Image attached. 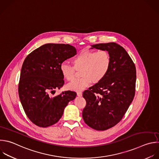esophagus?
Wrapping results in <instances>:
<instances>
[{"mask_svg":"<svg viewBox=\"0 0 159 159\" xmlns=\"http://www.w3.org/2000/svg\"><path fill=\"white\" fill-rule=\"evenodd\" d=\"M77 95H78L79 97H81L82 95V91H78V92H77Z\"/></svg>","mask_w":159,"mask_h":159,"instance_id":"34e87169","label":"esophagus"}]
</instances>
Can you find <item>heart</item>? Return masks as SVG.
<instances>
[{
    "label": "heart",
    "mask_w": 159,
    "mask_h": 159,
    "mask_svg": "<svg viewBox=\"0 0 159 159\" xmlns=\"http://www.w3.org/2000/svg\"><path fill=\"white\" fill-rule=\"evenodd\" d=\"M111 62V56L107 50H83L72 59L73 66L64 62L60 70L63 77L68 81L74 80L76 70H80L82 77L67 85L70 90L80 91L92 82L96 84L102 80L110 70Z\"/></svg>",
    "instance_id": "obj_1"
}]
</instances>
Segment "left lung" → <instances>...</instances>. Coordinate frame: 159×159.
<instances>
[{
  "label": "left lung",
  "instance_id": "obj_1",
  "mask_svg": "<svg viewBox=\"0 0 159 159\" xmlns=\"http://www.w3.org/2000/svg\"><path fill=\"white\" fill-rule=\"evenodd\" d=\"M91 47L108 51L112 62L104 79L83 92L86 105L82 117L90 127L105 130L122 119L134 99L136 69L128 53L119 44L111 42Z\"/></svg>",
  "mask_w": 159,
  "mask_h": 159
}]
</instances>
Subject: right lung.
Wrapping results in <instances>:
<instances>
[{"label":"right lung","mask_w":159,"mask_h":159,"mask_svg":"<svg viewBox=\"0 0 159 159\" xmlns=\"http://www.w3.org/2000/svg\"><path fill=\"white\" fill-rule=\"evenodd\" d=\"M76 48L69 44L47 43L36 48L25 59L19 82V98L29 120L40 127H47L62 117L74 91L52 97L54 89L64 84L61 64L73 56Z\"/></svg>","instance_id":"right-lung-1"}]
</instances>
